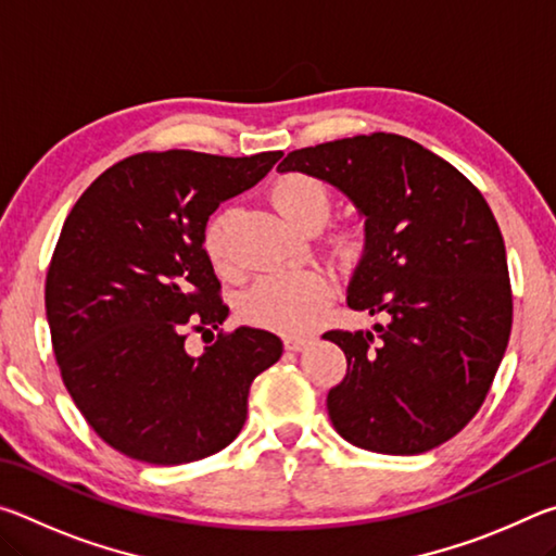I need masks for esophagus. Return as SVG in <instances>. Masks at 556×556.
<instances>
[{
  "label": "esophagus",
  "mask_w": 556,
  "mask_h": 556,
  "mask_svg": "<svg viewBox=\"0 0 556 556\" xmlns=\"http://www.w3.org/2000/svg\"><path fill=\"white\" fill-rule=\"evenodd\" d=\"M306 345H308V338H304V336H285V348L291 353L304 351Z\"/></svg>",
  "instance_id": "34e87169"
}]
</instances>
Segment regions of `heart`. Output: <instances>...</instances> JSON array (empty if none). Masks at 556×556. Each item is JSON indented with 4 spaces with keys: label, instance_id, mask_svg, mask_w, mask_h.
Instances as JSON below:
<instances>
[{
    "label": "heart",
    "instance_id": "heart-1",
    "mask_svg": "<svg viewBox=\"0 0 556 556\" xmlns=\"http://www.w3.org/2000/svg\"><path fill=\"white\" fill-rule=\"evenodd\" d=\"M269 199L275 208L294 225L296 230L316 232L331 215V193L308 174H285L271 184ZM225 218L211 220L203 235L205 255L218 269H228V244H225ZM328 244L338 255H351L357 248L355 228H338L328 238ZM331 287L324 275L314 269L277 271L262 277L240 301V314L248 324L269 328L277 333H301L314 321Z\"/></svg>",
    "mask_w": 556,
    "mask_h": 556
}]
</instances>
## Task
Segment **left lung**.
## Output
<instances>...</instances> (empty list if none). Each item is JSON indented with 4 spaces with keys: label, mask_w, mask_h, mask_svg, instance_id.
<instances>
[{
    "label": "left lung",
    "mask_w": 556,
    "mask_h": 556,
    "mask_svg": "<svg viewBox=\"0 0 556 556\" xmlns=\"http://www.w3.org/2000/svg\"><path fill=\"white\" fill-rule=\"evenodd\" d=\"M277 172L336 186L365 218L348 306L375 331H328L348 370L328 392L353 446L414 456L481 409L513 326L505 242L481 191L407 137L375 131L289 152Z\"/></svg>",
    "instance_id": "1"
}]
</instances>
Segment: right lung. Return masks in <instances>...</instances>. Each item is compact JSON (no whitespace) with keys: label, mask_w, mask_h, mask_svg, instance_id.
Returning a JSON list of instances; mask_svg holds the SVG:
<instances>
[{"label":"right lung","mask_w":556,"mask_h":556,"mask_svg":"<svg viewBox=\"0 0 556 556\" xmlns=\"http://www.w3.org/2000/svg\"><path fill=\"white\" fill-rule=\"evenodd\" d=\"M279 156H127L65 218L46 275L53 353L75 407L119 454L178 466L240 434L250 384L279 361L281 341L240 326L201 357L184 343L228 316L203 250L208 218Z\"/></svg>","instance_id":"add662e5"}]
</instances>
